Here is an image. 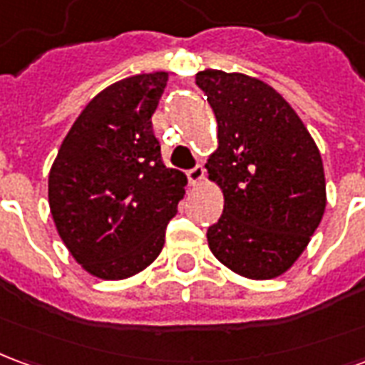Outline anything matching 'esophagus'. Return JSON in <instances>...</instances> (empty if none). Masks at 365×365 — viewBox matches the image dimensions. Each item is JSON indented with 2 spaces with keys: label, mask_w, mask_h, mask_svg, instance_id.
Returning <instances> with one entry per match:
<instances>
[{
  "label": "esophagus",
  "mask_w": 365,
  "mask_h": 365,
  "mask_svg": "<svg viewBox=\"0 0 365 365\" xmlns=\"http://www.w3.org/2000/svg\"><path fill=\"white\" fill-rule=\"evenodd\" d=\"M187 180H190L191 185H199V183L205 180V168L195 166L193 170H190V172H187Z\"/></svg>",
  "instance_id": "esophagus-1"
}]
</instances>
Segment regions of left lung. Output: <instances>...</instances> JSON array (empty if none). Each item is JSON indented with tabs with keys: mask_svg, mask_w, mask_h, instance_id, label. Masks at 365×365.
<instances>
[{
	"mask_svg": "<svg viewBox=\"0 0 365 365\" xmlns=\"http://www.w3.org/2000/svg\"><path fill=\"white\" fill-rule=\"evenodd\" d=\"M195 83L217 119L207 160L225 209L207 230L215 258L235 274L272 279L295 264L327 207L321 152L285 99L262 80L203 70Z\"/></svg>",
	"mask_w": 365,
	"mask_h": 365,
	"instance_id": "1",
	"label": "left lung"
}]
</instances>
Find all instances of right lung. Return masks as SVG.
Returning a JSON list of instances; mask_svg holds the SVG:
<instances>
[{
	"label": "right lung",
	"instance_id": "add662e5",
	"mask_svg": "<svg viewBox=\"0 0 365 365\" xmlns=\"http://www.w3.org/2000/svg\"><path fill=\"white\" fill-rule=\"evenodd\" d=\"M168 72L99 91L62 140L48 174V205L62 242L88 274L125 279L158 258L187 178L166 168L152 115Z\"/></svg>",
	"mask_w": 365,
	"mask_h": 365
}]
</instances>
